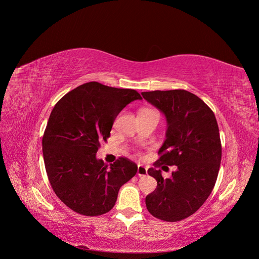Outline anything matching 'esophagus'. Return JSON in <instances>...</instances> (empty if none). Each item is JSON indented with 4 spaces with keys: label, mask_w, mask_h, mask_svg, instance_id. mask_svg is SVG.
<instances>
[{
    "label": "esophagus",
    "mask_w": 259,
    "mask_h": 259,
    "mask_svg": "<svg viewBox=\"0 0 259 259\" xmlns=\"http://www.w3.org/2000/svg\"><path fill=\"white\" fill-rule=\"evenodd\" d=\"M148 173L147 171V168L144 167V166H138V175L140 176V178H143V176H146Z\"/></svg>",
    "instance_id": "1"
}]
</instances>
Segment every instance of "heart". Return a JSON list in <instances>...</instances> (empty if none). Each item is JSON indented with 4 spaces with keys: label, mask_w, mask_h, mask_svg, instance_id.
<instances>
[{
    "label": "heart",
    "mask_w": 259,
    "mask_h": 259,
    "mask_svg": "<svg viewBox=\"0 0 259 259\" xmlns=\"http://www.w3.org/2000/svg\"><path fill=\"white\" fill-rule=\"evenodd\" d=\"M140 113H157V112L155 110H152V109H143Z\"/></svg>",
    "instance_id": "heart-1"
}]
</instances>
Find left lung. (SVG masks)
Returning a JSON list of instances; mask_svg holds the SVG:
<instances>
[{"label":"left lung","instance_id":"left-lung-1","mask_svg":"<svg viewBox=\"0 0 259 259\" xmlns=\"http://www.w3.org/2000/svg\"><path fill=\"white\" fill-rule=\"evenodd\" d=\"M167 117L166 141L158 151L155 168L148 170L157 182L147 195L148 211L165 222H180L194 214L215 186L222 160L219 125L211 108L195 94L183 90L142 92ZM175 165L164 180L158 167Z\"/></svg>","mask_w":259,"mask_h":259}]
</instances>
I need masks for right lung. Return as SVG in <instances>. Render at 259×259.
<instances>
[{"instance_id":"add662e5","label":"right lung","mask_w":259,"mask_h":259,"mask_svg":"<svg viewBox=\"0 0 259 259\" xmlns=\"http://www.w3.org/2000/svg\"><path fill=\"white\" fill-rule=\"evenodd\" d=\"M141 99L137 90L90 81L52 109L42 140L45 168L54 193L72 211L85 216L109 212L119 188L137 174V164L127 157L109 166L95 154L110 137L117 114Z\"/></svg>"}]
</instances>
